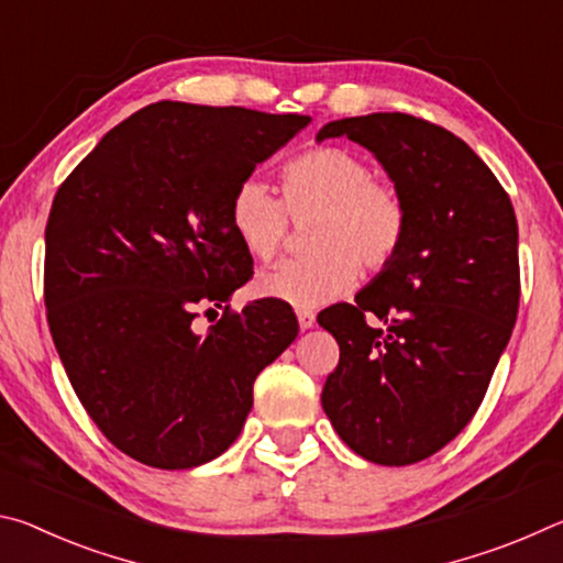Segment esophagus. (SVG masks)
I'll list each match as a JSON object with an SVG mask.
<instances>
[{
  "label": "esophagus",
  "mask_w": 563,
  "mask_h": 563,
  "mask_svg": "<svg viewBox=\"0 0 563 563\" xmlns=\"http://www.w3.org/2000/svg\"><path fill=\"white\" fill-rule=\"evenodd\" d=\"M298 322H300V330H310L316 325V312L308 310V308H300L298 310Z\"/></svg>",
  "instance_id": "obj_1"
}]
</instances>
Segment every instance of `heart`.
Wrapping results in <instances>:
<instances>
[{
	"label": "heart",
	"mask_w": 563,
	"mask_h": 563,
	"mask_svg": "<svg viewBox=\"0 0 563 563\" xmlns=\"http://www.w3.org/2000/svg\"><path fill=\"white\" fill-rule=\"evenodd\" d=\"M238 241L268 261L288 241L292 221L305 225L310 253L285 258L255 278L263 298L318 308L352 288L357 271L379 273L402 251L409 211L405 196L373 166L342 146H312L283 168V196L261 176L238 180L228 203Z\"/></svg>",
	"instance_id": "1"
}]
</instances>
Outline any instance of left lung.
<instances>
[{
    "mask_svg": "<svg viewBox=\"0 0 563 563\" xmlns=\"http://www.w3.org/2000/svg\"><path fill=\"white\" fill-rule=\"evenodd\" d=\"M373 151L409 228L395 263L318 322L340 345L322 409L352 452L422 462L460 434L487 395L519 312V228L509 194L452 131L409 113L322 126Z\"/></svg>",
    "mask_w": 563,
    "mask_h": 563,
    "instance_id": "8db88e82",
    "label": "left lung"
}]
</instances>
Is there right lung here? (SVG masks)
<instances>
[{"mask_svg": "<svg viewBox=\"0 0 563 563\" xmlns=\"http://www.w3.org/2000/svg\"><path fill=\"white\" fill-rule=\"evenodd\" d=\"M308 121L158 101L113 126L56 190L46 320L79 402L131 460L190 470L223 454L255 377L298 338L292 308L228 305L253 275L228 203ZM213 307L224 316L198 333L192 320Z\"/></svg>", "mask_w": 563, "mask_h": 563, "instance_id": "obj_1", "label": "right lung"}]
</instances>
